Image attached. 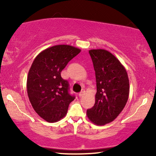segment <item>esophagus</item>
<instances>
[{
	"mask_svg": "<svg viewBox=\"0 0 156 156\" xmlns=\"http://www.w3.org/2000/svg\"><path fill=\"white\" fill-rule=\"evenodd\" d=\"M83 94H84V91H81V92L80 93V94H79V97H82V96H83Z\"/></svg>",
	"mask_w": 156,
	"mask_h": 156,
	"instance_id": "1",
	"label": "esophagus"
}]
</instances>
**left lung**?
<instances>
[{
  "label": "left lung",
  "mask_w": 156,
  "mask_h": 156,
  "mask_svg": "<svg viewBox=\"0 0 156 156\" xmlns=\"http://www.w3.org/2000/svg\"><path fill=\"white\" fill-rule=\"evenodd\" d=\"M97 82L95 104L87 110L96 125L112 122L125 107L129 95V80L125 67L110 52L103 49L89 51Z\"/></svg>",
  "instance_id": "1"
}]
</instances>
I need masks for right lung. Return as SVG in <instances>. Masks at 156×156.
Instances as JSON below:
<instances>
[{
    "instance_id": "obj_1",
    "label": "right lung",
    "mask_w": 156,
    "mask_h": 156,
    "mask_svg": "<svg viewBox=\"0 0 156 156\" xmlns=\"http://www.w3.org/2000/svg\"><path fill=\"white\" fill-rule=\"evenodd\" d=\"M81 52L79 48L59 44L42 51L32 64L27 79L29 100L35 112L50 123L67 114L74 96L69 93V82L61 72Z\"/></svg>"
}]
</instances>
